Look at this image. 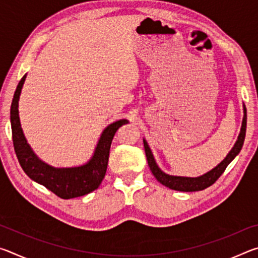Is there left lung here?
I'll return each mask as SVG.
<instances>
[{
    "mask_svg": "<svg viewBox=\"0 0 258 258\" xmlns=\"http://www.w3.org/2000/svg\"><path fill=\"white\" fill-rule=\"evenodd\" d=\"M246 126H247V110L243 104V118H242L241 128H240L238 140L235 141L233 148L230 150V152L226 155L225 158L222 160L216 167H214L209 172L205 173L204 175H200L197 177L169 175V174H166L165 172L161 171L156 163L149 145H148L146 139H143V145H145V151H146L148 165H149L150 171L152 172V174H154V176L157 178V181L172 190L192 192V191H200V190L206 189V187L211 186L216 182L217 178L223 174L225 168L228 167V165L235 158V157H237L240 150H241V148L243 146L244 137H246Z\"/></svg>",
    "mask_w": 258,
    "mask_h": 258,
    "instance_id": "8db88e82",
    "label": "left lung"
}]
</instances>
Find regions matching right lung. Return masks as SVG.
Listing matches in <instances>:
<instances>
[{
    "instance_id": "add662e5",
    "label": "right lung",
    "mask_w": 258,
    "mask_h": 258,
    "mask_svg": "<svg viewBox=\"0 0 258 258\" xmlns=\"http://www.w3.org/2000/svg\"><path fill=\"white\" fill-rule=\"evenodd\" d=\"M26 76L27 75H24L17 86L10 110L12 140L21 168L33 181L44 185L46 189L62 199L81 197L98 189L106 175L112 139L117 130L120 126L127 124L128 120H116L102 131L93 156L86 164L76 167L50 166L34 154L21 128L18 107Z\"/></svg>"
}]
</instances>
